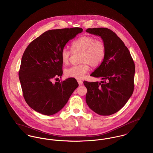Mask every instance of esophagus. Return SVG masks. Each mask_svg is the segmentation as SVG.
<instances>
[{
  "instance_id": "1",
  "label": "esophagus",
  "mask_w": 153,
  "mask_h": 153,
  "mask_svg": "<svg viewBox=\"0 0 153 153\" xmlns=\"http://www.w3.org/2000/svg\"><path fill=\"white\" fill-rule=\"evenodd\" d=\"M77 82L79 83V85H82V80H79V79H78L77 80Z\"/></svg>"
}]
</instances>
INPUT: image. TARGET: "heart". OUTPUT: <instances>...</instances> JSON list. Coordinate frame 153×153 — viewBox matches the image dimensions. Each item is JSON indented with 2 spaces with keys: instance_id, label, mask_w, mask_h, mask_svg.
I'll list each match as a JSON object with an SVG mask.
<instances>
[{
  "instance_id": "heart-1",
  "label": "heart",
  "mask_w": 153,
  "mask_h": 153,
  "mask_svg": "<svg viewBox=\"0 0 153 153\" xmlns=\"http://www.w3.org/2000/svg\"><path fill=\"white\" fill-rule=\"evenodd\" d=\"M71 49L73 53H81L80 62L82 63L65 69L66 76L69 77L82 79L89 71V64L93 68H97L102 63L105 56L104 42L97 40L92 36H82L76 39L72 42ZM71 53V51L67 48L62 49L60 56L64 64H68Z\"/></svg>"
}]
</instances>
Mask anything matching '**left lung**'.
Here are the masks:
<instances>
[{
    "instance_id": "left-lung-1",
    "label": "left lung",
    "mask_w": 153,
    "mask_h": 153,
    "mask_svg": "<svg viewBox=\"0 0 153 153\" xmlns=\"http://www.w3.org/2000/svg\"><path fill=\"white\" fill-rule=\"evenodd\" d=\"M85 31L101 36L106 47L103 62L90 75L102 81L83 82L87 89L85 101L98 115H111L125 105L133 94L134 63L128 48L112 30L94 28Z\"/></svg>"
}]
</instances>
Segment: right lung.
<instances>
[{
  "label": "right lung",
  "mask_w": 153,
  "mask_h": 153,
  "mask_svg": "<svg viewBox=\"0 0 153 153\" xmlns=\"http://www.w3.org/2000/svg\"><path fill=\"white\" fill-rule=\"evenodd\" d=\"M82 32L79 27L48 30L25 49L19 76L24 100L35 111L48 116L58 112L78 87L73 77L55 83L52 80L63 74L62 49Z\"/></svg>",
  "instance_id": "obj_1"
}]
</instances>
